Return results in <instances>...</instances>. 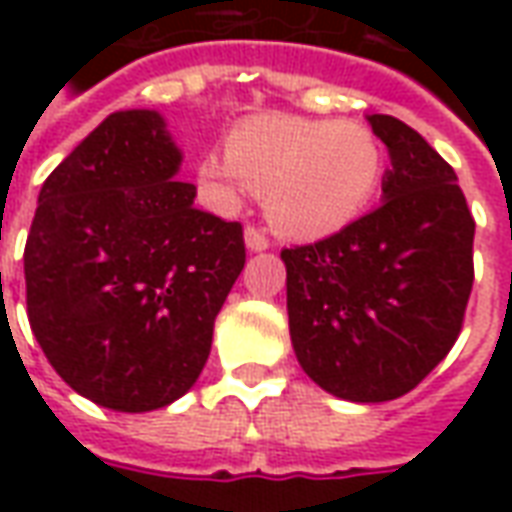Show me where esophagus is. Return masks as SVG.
<instances>
[{
	"mask_svg": "<svg viewBox=\"0 0 512 512\" xmlns=\"http://www.w3.org/2000/svg\"><path fill=\"white\" fill-rule=\"evenodd\" d=\"M244 238H246V246H249L252 252H263V249L271 246L266 230H260V227H255V224H246Z\"/></svg>",
	"mask_w": 512,
	"mask_h": 512,
	"instance_id": "obj_1",
	"label": "esophagus"
}]
</instances>
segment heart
<instances>
[{"instance_id":"obj_1","label":"heart","mask_w":512,"mask_h":512,"mask_svg":"<svg viewBox=\"0 0 512 512\" xmlns=\"http://www.w3.org/2000/svg\"><path fill=\"white\" fill-rule=\"evenodd\" d=\"M200 178L219 208H235L252 189L279 233L318 241L370 208L384 178V147L354 120L255 117L230 131L224 156L202 161Z\"/></svg>"}]
</instances>
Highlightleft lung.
I'll return each mask as SVG.
<instances>
[{
  "mask_svg": "<svg viewBox=\"0 0 512 512\" xmlns=\"http://www.w3.org/2000/svg\"><path fill=\"white\" fill-rule=\"evenodd\" d=\"M389 147L384 202L315 244L282 249L299 365L354 403L406 395L458 340L474 219L455 169L411 126L370 115Z\"/></svg>",
  "mask_w": 512,
  "mask_h": 512,
  "instance_id": "8db88e82",
  "label": "left lung"
}]
</instances>
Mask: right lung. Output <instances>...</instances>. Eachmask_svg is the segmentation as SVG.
I'll list each match as a JSON object with an SVG mask.
<instances>
[{
    "label": "right lung",
    "mask_w": 512,
    "mask_h": 512,
    "mask_svg": "<svg viewBox=\"0 0 512 512\" xmlns=\"http://www.w3.org/2000/svg\"><path fill=\"white\" fill-rule=\"evenodd\" d=\"M158 112H115L38 194L24 246L27 315L65 384L153 411L200 378L246 263L244 227L194 205Z\"/></svg>",
    "instance_id": "obj_1"
}]
</instances>
